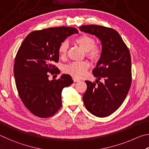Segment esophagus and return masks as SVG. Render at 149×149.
I'll return each mask as SVG.
<instances>
[{
	"label": "esophagus",
	"mask_w": 149,
	"mask_h": 149,
	"mask_svg": "<svg viewBox=\"0 0 149 149\" xmlns=\"http://www.w3.org/2000/svg\"><path fill=\"white\" fill-rule=\"evenodd\" d=\"M73 80H74V82H79V79H77V78H75V77H73Z\"/></svg>",
	"instance_id": "esophagus-1"
}]
</instances>
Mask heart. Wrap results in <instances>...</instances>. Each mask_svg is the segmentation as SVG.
Returning a JSON list of instances; mask_svg holds the SVG:
<instances>
[{
	"instance_id": "obj_1",
	"label": "heart",
	"mask_w": 149,
	"mask_h": 149,
	"mask_svg": "<svg viewBox=\"0 0 149 149\" xmlns=\"http://www.w3.org/2000/svg\"><path fill=\"white\" fill-rule=\"evenodd\" d=\"M75 44L78 45L85 52L86 56L93 61H97L102 55V49L96 45L95 39L88 35H81L74 39ZM69 45L67 41L62 42L58 49L59 55L65 58L67 55ZM89 68V64L86 61L70 63L64 67V71L75 78H82L85 76Z\"/></svg>"
}]
</instances>
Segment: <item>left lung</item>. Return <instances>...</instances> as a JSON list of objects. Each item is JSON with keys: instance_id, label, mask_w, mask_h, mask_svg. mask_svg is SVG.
I'll list each match as a JSON object with an SVG mask.
<instances>
[{"instance_id": "1", "label": "left lung", "mask_w": 149, "mask_h": 149, "mask_svg": "<svg viewBox=\"0 0 149 149\" xmlns=\"http://www.w3.org/2000/svg\"><path fill=\"white\" fill-rule=\"evenodd\" d=\"M80 31L95 35L101 41L102 55L93 74L96 82L85 81L87 90L83 100L87 110L95 116L112 114L124 101L132 84L130 50L118 33L109 27L89 25ZM102 78L103 83L99 80Z\"/></svg>"}]
</instances>
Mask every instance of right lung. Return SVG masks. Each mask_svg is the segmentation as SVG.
I'll use <instances>...</instances> for the list:
<instances>
[{
  "label": "right lung",
  "mask_w": 149,
  "mask_h": 149,
  "mask_svg": "<svg viewBox=\"0 0 149 149\" xmlns=\"http://www.w3.org/2000/svg\"><path fill=\"white\" fill-rule=\"evenodd\" d=\"M78 31L74 27H56L34 31L27 35L17 51L14 64L16 88L22 102L32 114L49 118L62 107V91L73 84L70 75L57 80L49 75L60 74L53 65L59 60L62 42Z\"/></svg>",
  "instance_id": "right-lung-1"
}]
</instances>
